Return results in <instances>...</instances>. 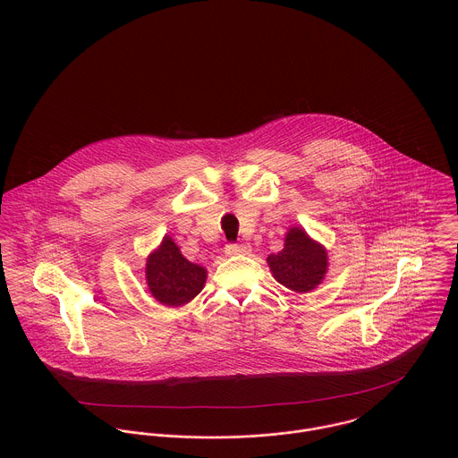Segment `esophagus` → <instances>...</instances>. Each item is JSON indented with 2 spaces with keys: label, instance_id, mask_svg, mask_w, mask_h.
<instances>
[{
  "label": "esophagus",
  "instance_id": "esophagus-1",
  "mask_svg": "<svg viewBox=\"0 0 458 458\" xmlns=\"http://www.w3.org/2000/svg\"><path fill=\"white\" fill-rule=\"evenodd\" d=\"M250 244H244V242H241V244H226V248H225V253L226 255H239V253H250Z\"/></svg>",
  "mask_w": 458,
  "mask_h": 458
}]
</instances>
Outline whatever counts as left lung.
Instances as JSON below:
<instances>
[{
    "instance_id": "1",
    "label": "left lung",
    "mask_w": 458,
    "mask_h": 458,
    "mask_svg": "<svg viewBox=\"0 0 458 458\" xmlns=\"http://www.w3.org/2000/svg\"><path fill=\"white\" fill-rule=\"evenodd\" d=\"M268 265L277 283L297 293L315 290L328 270V255L302 228H290L284 248L268 255Z\"/></svg>"
}]
</instances>
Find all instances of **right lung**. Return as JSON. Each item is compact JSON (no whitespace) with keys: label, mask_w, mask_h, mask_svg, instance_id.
<instances>
[{"label":"right lung","mask_w":458,"mask_h":458,"mask_svg":"<svg viewBox=\"0 0 458 458\" xmlns=\"http://www.w3.org/2000/svg\"><path fill=\"white\" fill-rule=\"evenodd\" d=\"M147 284L154 299L165 306H182L198 295L207 283V270L182 257L172 237L147 259Z\"/></svg>","instance_id":"right-lung-1"}]
</instances>
